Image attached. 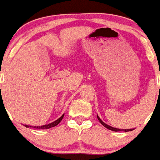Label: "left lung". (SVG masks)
I'll return each mask as SVG.
<instances>
[{
	"label": "left lung",
	"instance_id": "left-lung-1",
	"mask_svg": "<svg viewBox=\"0 0 160 160\" xmlns=\"http://www.w3.org/2000/svg\"><path fill=\"white\" fill-rule=\"evenodd\" d=\"M97 118H98V120H99V122H100L101 124H102V125L104 126V127L107 128L109 129V130L113 131V132H131V131H133L134 129V128H132V129H120V128H113V127H111V126L108 125V124H105V123H104L103 121H102V120H101L100 118H99V117L98 116V115H97Z\"/></svg>",
	"mask_w": 160,
	"mask_h": 160
}]
</instances>
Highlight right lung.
I'll use <instances>...</instances> for the list:
<instances>
[{
	"instance_id": "1",
	"label": "right lung",
	"mask_w": 160,
	"mask_h": 160,
	"mask_svg": "<svg viewBox=\"0 0 160 160\" xmlns=\"http://www.w3.org/2000/svg\"><path fill=\"white\" fill-rule=\"evenodd\" d=\"M63 118H64V114L62 115V116L60 118H58V120H56L55 121H53V122L50 123V124H45V125H42V126H28V125H26V124H25V127L26 128H37V129H49V128H51L53 127H55V126L58 125V124H59L60 122H61V121H62Z\"/></svg>"
}]
</instances>
